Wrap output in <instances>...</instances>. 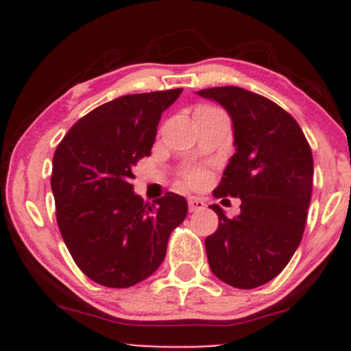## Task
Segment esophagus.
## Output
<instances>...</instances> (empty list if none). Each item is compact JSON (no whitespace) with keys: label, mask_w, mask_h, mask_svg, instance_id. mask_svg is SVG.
<instances>
[{"label":"esophagus","mask_w":351,"mask_h":351,"mask_svg":"<svg viewBox=\"0 0 351 351\" xmlns=\"http://www.w3.org/2000/svg\"><path fill=\"white\" fill-rule=\"evenodd\" d=\"M205 207V202L202 200V198H197V197H190L189 198V208L190 212H195V210H202V208Z\"/></svg>","instance_id":"34e87169"}]
</instances>
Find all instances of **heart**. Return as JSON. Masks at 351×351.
<instances>
[{
    "instance_id": "1",
    "label": "heart",
    "mask_w": 351,
    "mask_h": 351,
    "mask_svg": "<svg viewBox=\"0 0 351 351\" xmlns=\"http://www.w3.org/2000/svg\"><path fill=\"white\" fill-rule=\"evenodd\" d=\"M204 180V173L200 169H193V171H189L185 175V183L186 185H198V183Z\"/></svg>"
}]
</instances>
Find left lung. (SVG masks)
I'll list each match as a JSON object with an SVG mask.
<instances>
[{
	"label": "left lung",
	"instance_id": "obj_1",
	"mask_svg": "<svg viewBox=\"0 0 351 351\" xmlns=\"http://www.w3.org/2000/svg\"><path fill=\"white\" fill-rule=\"evenodd\" d=\"M217 101L232 120L236 153L215 197L241 198V212L226 217L205 239L210 270L236 289H254L277 277L302 239L313 192V153L299 123L268 98L238 86L197 91Z\"/></svg>",
	"mask_w": 351,
	"mask_h": 351
}]
</instances>
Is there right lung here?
Segmentation results:
<instances>
[{"mask_svg": "<svg viewBox=\"0 0 351 351\" xmlns=\"http://www.w3.org/2000/svg\"><path fill=\"white\" fill-rule=\"evenodd\" d=\"M182 88L125 95L77 120L56 149L51 186L71 256L97 284L125 289L153 275L189 205L166 193L146 204L134 193L137 161L151 154L162 112Z\"/></svg>", "mask_w": 351, "mask_h": 351, "instance_id": "add662e5", "label": "right lung"}]
</instances>
